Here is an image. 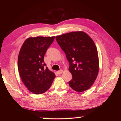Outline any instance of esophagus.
Segmentation results:
<instances>
[{"label":"esophagus","mask_w":121,"mask_h":121,"mask_svg":"<svg viewBox=\"0 0 121 121\" xmlns=\"http://www.w3.org/2000/svg\"><path fill=\"white\" fill-rule=\"evenodd\" d=\"M57 73H58V74H62V73L63 72V71L62 70V69H60V70L57 71Z\"/></svg>","instance_id":"esophagus-1"}]
</instances>
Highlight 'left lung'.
I'll use <instances>...</instances> for the list:
<instances>
[{"label":"left lung","instance_id":"obj_1","mask_svg":"<svg viewBox=\"0 0 121 121\" xmlns=\"http://www.w3.org/2000/svg\"><path fill=\"white\" fill-rule=\"evenodd\" d=\"M56 38L69 62L73 77L69 82V86L77 92L89 89L99 71L97 50L93 40L82 31L56 36Z\"/></svg>","mask_w":121,"mask_h":121}]
</instances>
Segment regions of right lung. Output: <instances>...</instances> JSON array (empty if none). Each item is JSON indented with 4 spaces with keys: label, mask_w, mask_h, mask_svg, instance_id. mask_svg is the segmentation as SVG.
<instances>
[{
    "label": "right lung",
    "mask_w": 121,
    "mask_h": 121,
    "mask_svg": "<svg viewBox=\"0 0 121 121\" xmlns=\"http://www.w3.org/2000/svg\"><path fill=\"white\" fill-rule=\"evenodd\" d=\"M54 38L30 37L21 47L18 56V70L24 85L33 93L46 92L56 77L44 62V56Z\"/></svg>",
    "instance_id": "obj_1"
}]
</instances>
